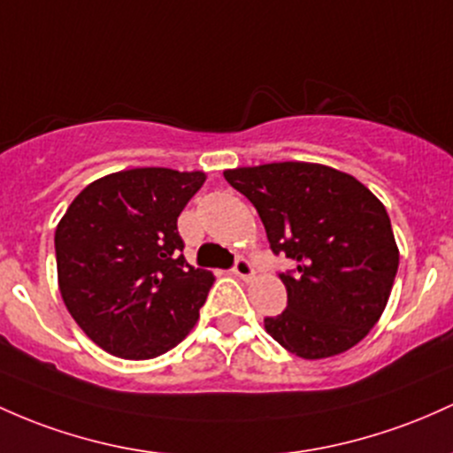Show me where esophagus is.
Masks as SVG:
<instances>
[{
  "label": "esophagus",
  "instance_id": "obj_1",
  "mask_svg": "<svg viewBox=\"0 0 453 453\" xmlns=\"http://www.w3.org/2000/svg\"><path fill=\"white\" fill-rule=\"evenodd\" d=\"M232 273H234V275L238 277V280L250 281L251 277H253V266H251L250 262H247V260H242V257H238L236 265H234V268H232Z\"/></svg>",
  "mask_w": 453,
  "mask_h": 453
}]
</instances>
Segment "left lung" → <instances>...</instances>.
<instances>
[{"label": "left lung", "mask_w": 453, "mask_h": 453, "mask_svg": "<svg viewBox=\"0 0 453 453\" xmlns=\"http://www.w3.org/2000/svg\"><path fill=\"white\" fill-rule=\"evenodd\" d=\"M256 206L281 273L288 307L265 318L277 344L301 359L342 355L374 329L400 265L385 206L355 176L320 163H265L223 172Z\"/></svg>", "instance_id": "obj_1"}]
</instances>
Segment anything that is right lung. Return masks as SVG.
<instances>
[{
	"label": "right lung",
	"mask_w": 453,
	"mask_h": 453,
	"mask_svg": "<svg viewBox=\"0 0 453 453\" xmlns=\"http://www.w3.org/2000/svg\"><path fill=\"white\" fill-rule=\"evenodd\" d=\"M203 172L135 167L74 197L56 227L58 286L89 340L113 357L154 359L196 326L215 283L187 265L178 217Z\"/></svg>",
	"instance_id": "add662e5"
}]
</instances>
